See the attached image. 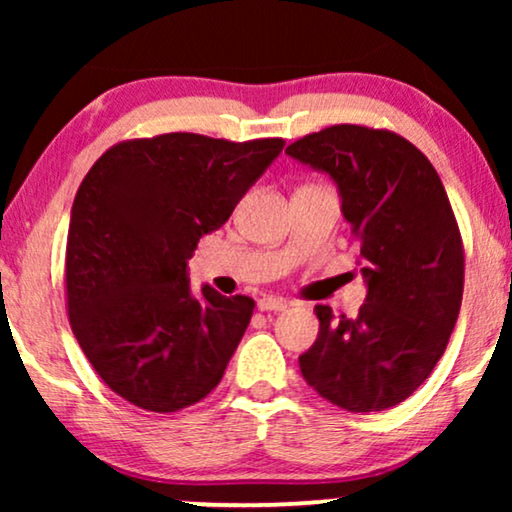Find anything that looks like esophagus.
<instances>
[{"label": "esophagus", "instance_id": "34e87169", "mask_svg": "<svg viewBox=\"0 0 512 512\" xmlns=\"http://www.w3.org/2000/svg\"><path fill=\"white\" fill-rule=\"evenodd\" d=\"M289 307V303H286L284 298H275V296H263L261 300H258V310L261 312H282Z\"/></svg>", "mask_w": 512, "mask_h": 512}]
</instances>
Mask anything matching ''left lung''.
<instances>
[{
	"label": "left lung",
	"mask_w": 512,
	"mask_h": 512,
	"mask_svg": "<svg viewBox=\"0 0 512 512\" xmlns=\"http://www.w3.org/2000/svg\"><path fill=\"white\" fill-rule=\"evenodd\" d=\"M286 153L338 184L368 282L356 317L314 307L319 335L300 373L342 410L394 408L436 368L464 296V242L443 181L415 144L368 125H331Z\"/></svg>",
	"instance_id": "left-lung-1"
}]
</instances>
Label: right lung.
I'll return each mask as SVG.
<instances>
[{
  "instance_id": "1",
  "label": "right lung",
  "mask_w": 512,
  "mask_h": 512,
  "mask_svg": "<svg viewBox=\"0 0 512 512\" xmlns=\"http://www.w3.org/2000/svg\"><path fill=\"white\" fill-rule=\"evenodd\" d=\"M284 149L195 132L125 139L76 191L67 233V314L102 382L149 412H177L221 382L256 303L191 293L188 258Z\"/></svg>"
}]
</instances>
